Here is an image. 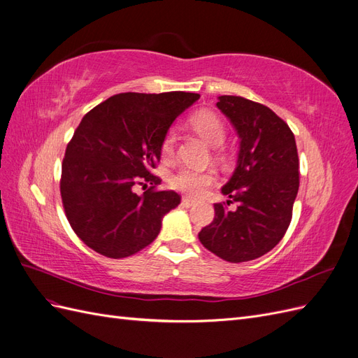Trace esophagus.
<instances>
[{
	"label": "esophagus",
	"instance_id": "1",
	"mask_svg": "<svg viewBox=\"0 0 358 358\" xmlns=\"http://www.w3.org/2000/svg\"><path fill=\"white\" fill-rule=\"evenodd\" d=\"M182 204L185 206V208H192L194 204H196V201H194L192 199H188V197H183L182 199Z\"/></svg>",
	"mask_w": 358,
	"mask_h": 358
}]
</instances>
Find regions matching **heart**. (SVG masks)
<instances>
[{"instance_id":"1","label":"heart","mask_w":358,"mask_h":358,"mask_svg":"<svg viewBox=\"0 0 358 358\" xmlns=\"http://www.w3.org/2000/svg\"><path fill=\"white\" fill-rule=\"evenodd\" d=\"M191 125L206 140V142L218 146L224 142L225 127L221 119L212 112H200L191 119ZM176 146V129L170 128L161 143V154L171 157ZM216 182V173L212 169H197L192 166H180L170 178V185L189 196H201Z\"/></svg>"}]
</instances>
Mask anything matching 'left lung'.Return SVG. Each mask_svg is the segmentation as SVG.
Returning a JSON list of instances; mask_svg holds the SVG:
<instances>
[{
    "mask_svg": "<svg viewBox=\"0 0 358 358\" xmlns=\"http://www.w3.org/2000/svg\"><path fill=\"white\" fill-rule=\"evenodd\" d=\"M216 107L239 137V154L221 188L236 210L215 204V220L199 233L201 245L230 263L251 262L282 239L299 191L294 134L268 107L243 96L221 95Z\"/></svg>",
    "mask_w": 358,
    "mask_h": 358,
    "instance_id": "obj_1",
    "label": "left lung"
}]
</instances>
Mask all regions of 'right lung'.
<instances>
[{"label": "right lung", "instance_id": "add662e5", "mask_svg": "<svg viewBox=\"0 0 358 358\" xmlns=\"http://www.w3.org/2000/svg\"><path fill=\"white\" fill-rule=\"evenodd\" d=\"M200 99L192 92H124L86 113L62 161L61 197L74 233L95 252L125 258L152 243L162 218L180 203L175 191L136 194L175 119Z\"/></svg>", "mask_w": 358, "mask_h": 358}]
</instances>
